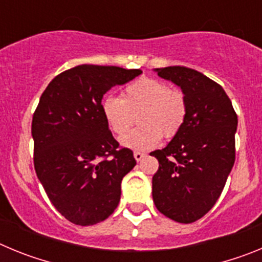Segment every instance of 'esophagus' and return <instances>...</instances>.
Listing matches in <instances>:
<instances>
[{"instance_id": "1", "label": "esophagus", "mask_w": 262, "mask_h": 262, "mask_svg": "<svg viewBox=\"0 0 262 262\" xmlns=\"http://www.w3.org/2000/svg\"><path fill=\"white\" fill-rule=\"evenodd\" d=\"M144 156L145 155L144 154H142V152H134V157H135V160L136 161H140V160H143L144 159Z\"/></svg>"}]
</instances>
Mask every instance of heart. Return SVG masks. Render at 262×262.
I'll return each instance as SVG.
<instances>
[{
  "mask_svg": "<svg viewBox=\"0 0 262 262\" xmlns=\"http://www.w3.org/2000/svg\"><path fill=\"white\" fill-rule=\"evenodd\" d=\"M141 110V127L120 138V144L145 151L156 147L163 135L170 139L180 133L186 119L187 105L180 90L170 89L157 78L142 77L127 85L123 98L106 96L101 101V113L113 133L122 135L130 125L131 112Z\"/></svg>",
  "mask_w": 262,
  "mask_h": 262,
  "instance_id": "b5f03b06",
  "label": "heart"
}]
</instances>
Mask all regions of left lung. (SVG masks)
Returning <instances> with one entry per match:
<instances>
[{
	"mask_svg": "<svg viewBox=\"0 0 262 262\" xmlns=\"http://www.w3.org/2000/svg\"><path fill=\"white\" fill-rule=\"evenodd\" d=\"M181 88L186 119L163 149L152 152L159 170L152 178L157 210L178 223H193L212 209L235 163L237 115L223 88L186 67L155 69Z\"/></svg>",
	"mask_w": 262,
	"mask_h": 262,
	"instance_id": "8db88e82",
	"label": "left lung"
}]
</instances>
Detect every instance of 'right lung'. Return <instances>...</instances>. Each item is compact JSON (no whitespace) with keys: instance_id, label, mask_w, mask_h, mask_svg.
<instances>
[{"instance_id":"1","label":"right lung","mask_w":262,"mask_h":262,"mask_svg":"<svg viewBox=\"0 0 262 262\" xmlns=\"http://www.w3.org/2000/svg\"><path fill=\"white\" fill-rule=\"evenodd\" d=\"M140 69L82 64L62 72L43 92L32 117L34 165L57 211L72 223L105 221L120 201V184L136 165L119 149L101 113L103 94Z\"/></svg>"}]
</instances>
